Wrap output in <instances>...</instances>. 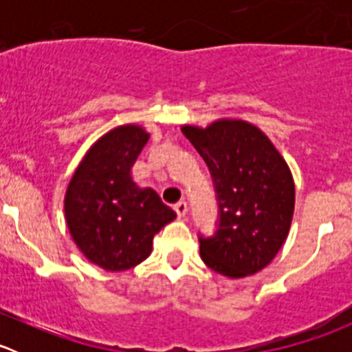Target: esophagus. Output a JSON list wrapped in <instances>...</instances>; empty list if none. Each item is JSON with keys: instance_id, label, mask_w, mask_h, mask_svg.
I'll return each instance as SVG.
<instances>
[{"instance_id": "esophagus-1", "label": "esophagus", "mask_w": 352, "mask_h": 352, "mask_svg": "<svg viewBox=\"0 0 352 352\" xmlns=\"http://www.w3.org/2000/svg\"><path fill=\"white\" fill-rule=\"evenodd\" d=\"M173 209H175V212H177V216H179V218H184V216L187 214V204L184 201L177 202V204L173 206Z\"/></svg>"}]
</instances>
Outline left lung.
<instances>
[{
    "label": "left lung",
    "mask_w": 352,
    "mask_h": 352,
    "mask_svg": "<svg viewBox=\"0 0 352 352\" xmlns=\"http://www.w3.org/2000/svg\"><path fill=\"white\" fill-rule=\"evenodd\" d=\"M182 133L204 158L218 194V230L199 239L202 262L230 279L262 271L281 250L293 219L294 180L286 160L242 119L186 124Z\"/></svg>",
    "instance_id": "1"
}]
</instances>
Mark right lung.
I'll use <instances>...</instances> for the list:
<instances>
[{"mask_svg":"<svg viewBox=\"0 0 352 352\" xmlns=\"http://www.w3.org/2000/svg\"><path fill=\"white\" fill-rule=\"evenodd\" d=\"M150 133L140 124L117 126L98 138L74 170L65 194V218L81 254L109 272L127 271L150 257L153 236L177 218L131 168Z\"/></svg>","mask_w":352,"mask_h":352,"instance_id":"obj_1","label":"right lung"}]
</instances>
